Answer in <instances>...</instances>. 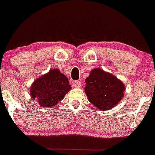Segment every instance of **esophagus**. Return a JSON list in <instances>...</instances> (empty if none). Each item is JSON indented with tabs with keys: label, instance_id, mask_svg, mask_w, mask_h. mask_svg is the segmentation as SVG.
<instances>
[{
	"label": "esophagus",
	"instance_id": "1",
	"mask_svg": "<svg viewBox=\"0 0 155 155\" xmlns=\"http://www.w3.org/2000/svg\"><path fill=\"white\" fill-rule=\"evenodd\" d=\"M81 82L80 81H73V86L75 87H81Z\"/></svg>",
	"mask_w": 155,
	"mask_h": 155
}]
</instances>
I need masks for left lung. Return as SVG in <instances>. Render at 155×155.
I'll list each match as a JSON object with an SVG mask.
<instances>
[{"mask_svg":"<svg viewBox=\"0 0 155 155\" xmlns=\"http://www.w3.org/2000/svg\"><path fill=\"white\" fill-rule=\"evenodd\" d=\"M84 92L92 105L100 110L113 109L124 97L125 85L114 75L94 68L85 79Z\"/></svg>","mask_w":155,"mask_h":155,"instance_id":"1","label":"left lung"}]
</instances>
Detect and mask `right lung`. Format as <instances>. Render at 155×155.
Here are the masks:
<instances>
[{
  "mask_svg": "<svg viewBox=\"0 0 155 155\" xmlns=\"http://www.w3.org/2000/svg\"><path fill=\"white\" fill-rule=\"evenodd\" d=\"M71 89L68 78L58 69H52L32 83L30 94L38 105L49 109L61 101Z\"/></svg>",
  "mask_w": 155,
  "mask_h": 155,
  "instance_id": "right-lung-1",
  "label": "right lung"
}]
</instances>
